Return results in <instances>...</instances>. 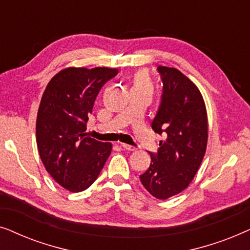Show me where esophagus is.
Listing matches in <instances>:
<instances>
[{
	"instance_id": "esophagus-1",
	"label": "esophagus",
	"mask_w": 250,
	"mask_h": 250,
	"mask_svg": "<svg viewBox=\"0 0 250 250\" xmlns=\"http://www.w3.org/2000/svg\"><path fill=\"white\" fill-rule=\"evenodd\" d=\"M121 146H122L123 149L127 150V151H135V150H136L135 146H129V145H126V143H121Z\"/></svg>"
}]
</instances>
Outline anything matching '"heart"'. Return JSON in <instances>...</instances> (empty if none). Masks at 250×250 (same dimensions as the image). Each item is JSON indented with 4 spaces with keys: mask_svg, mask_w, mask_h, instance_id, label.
<instances>
[{
    "mask_svg": "<svg viewBox=\"0 0 250 250\" xmlns=\"http://www.w3.org/2000/svg\"><path fill=\"white\" fill-rule=\"evenodd\" d=\"M133 87H146L148 90L151 91V82H150V78L146 73H139L134 78V85Z\"/></svg>",
    "mask_w": 250,
    "mask_h": 250,
    "instance_id": "1",
    "label": "heart"
}]
</instances>
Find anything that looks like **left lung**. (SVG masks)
Wrapping results in <instances>:
<instances>
[{
  "mask_svg": "<svg viewBox=\"0 0 250 250\" xmlns=\"http://www.w3.org/2000/svg\"><path fill=\"white\" fill-rule=\"evenodd\" d=\"M163 82L162 102L153 118L155 133L164 134L149 168L140 175L146 191L165 200L187 189L206 152L208 122L199 88L176 68H157Z\"/></svg>",
  "mask_w": 250,
  "mask_h": 250,
  "instance_id": "8db88e82",
  "label": "left lung"
}]
</instances>
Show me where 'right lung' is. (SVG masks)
I'll use <instances>...</instances> for the list:
<instances>
[{"label":"right lung","instance_id":"add662e5","mask_svg":"<svg viewBox=\"0 0 250 250\" xmlns=\"http://www.w3.org/2000/svg\"><path fill=\"white\" fill-rule=\"evenodd\" d=\"M117 74L116 68L69 67L53 76L43 93L37 148L50 175L71 192L86 190L111 153V143L97 141L85 131L98 93Z\"/></svg>","mask_w":250,"mask_h":250}]
</instances>
